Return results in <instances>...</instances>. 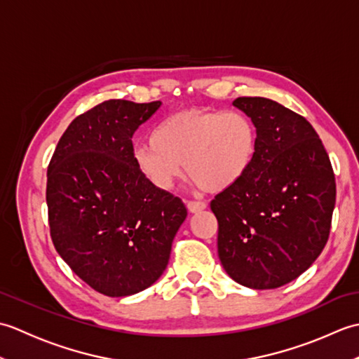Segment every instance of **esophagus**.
<instances>
[{
  "label": "esophagus",
  "mask_w": 359,
  "mask_h": 359,
  "mask_svg": "<svg viewBox=\"0 0 359 359\" xmlns=\"http://www.w3.org/2000/svg\"><path fill=\"white\" fill-rule=\"evenodd\" d=\"M187 208H188L189 212H199V211L207 208V203L201 202V201H188L187 202Z\"/></svg>",
  "instance_id": "34e87169"
}]
</instances>
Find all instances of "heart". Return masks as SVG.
I'll return each instance as SVG.
<instances>
[{
    "label": "heart",
    "instance_id": "b5f03b06",
    "mask_svg": "<svg viewBox=\"0 0 359 359\" xmlns=\"http://www.w3.org/2000/svg\"><path fill=\"white\" fill-rule=\"evenodd\" d=\"M256 149V128L245 114L187 109L160 121L149 144L134 151V162L160 191H170L184 175L185 164L197 187L220 193L245 175Z\"/></svg>",
    "mask_w": 359,
    "mask_h": 359
}]
</instances>
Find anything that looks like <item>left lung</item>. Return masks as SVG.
Returning <instances> with one entry per match:
<instances>
[{"label":"left lung","instance_id":"8db88e82","mask_svg":"<svg viewBox=\"0 0 359 359\" xmlns=\"http://www.w3.org/2000/svg\"><path fill=\"white\" fill-rule=\"evenodd\" d=\"M253 121L257 149L245 175L211 201L217 253L241 285L278 288L321 255L337 184L329 154L309 121L264 97L233 102Z\"/></svg>","mask_w":359,"mask_h":359}]
</instances>
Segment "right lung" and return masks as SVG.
Returning <instances> with one entry per match:
<instances>
[{
    "label": "right lung",
    "instance_id": "add662e5",
    "mask_svg": "<svg viewBox=\"0 0 359 359\" xmlns=\"http://www.w3.org/2000/svg\"><path fill=\"white\" fill-rule=\"evenodd\" d=\"M162 102L108 100L67 126L48 168L53 247L95 292L121 297L162 276L187 219L179 197L137 170L133 135Z\"/></svg>",
    "mask_w": 359,
    "mask_h": 359
}]
</instances>
